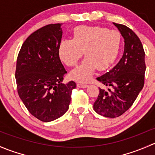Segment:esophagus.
Here are the masks:
<instances>
[{"instance_id":"obj_1","label":"esophagus","mask_w":155,"mask_h":155,"mask_svg":"<svg viewBox=\"0 0 155 155\" xmlns=\"http://www.w3.org/2000/svg\"><path fill=\"white\" fill-rule=\"evenodd\" d=\"M77 85L80 88H87L88 87V85L87 84H84V83H78Z\"/></svg>"}]
</instances>
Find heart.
<instances>
[{"label":"heart","mask_w":155,"mask_h":155,"mask_svg":"<svg viewBox=\"0 0 155 155\" xmlns=\"http://www.w3.org/2000/svg\"><path fill=\"white\" fill-rule=\"evenodd\" d=\"M122 44L120 33L101 27L79 26L74 28L72 39L60 42L59 57L68 66H74L82 57L86 58L70 76L81 82L92 78L97 68L104 70L116 62Z\"/></svg>","instance_id":"1"}]
</instances>
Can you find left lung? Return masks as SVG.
I'll list each match as a JSON object with an SVG mask.
<instances>
[{
	"mask_svg": "<svg viewBox=\"0 0 155 155\" xmlns=\"http://www.w3.org/2000/svg\"><path fill=\"white\" fill-rule=\"evenodd\" d=\"M125 39V49L119 63L97 80L107 89L99 88L94 110L105 117L116 118L132 106L144 86L146 63L143 45L134 32L113 23Z\"/></svg>",
	"mask_w": 155,
	"mask_h": 155,
	"instance_id": "obj_1",
	"label": "left lung"
}]
</instances>
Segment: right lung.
I'll return each mask as SVG.
<instances>
[{
    "mask_svg": "<svg viewBox=\"0 0 155 155\" xmlns=\"http://www.w3.org/2000/svg\"><path fill=\"white\" fill-rule=\"evenodd\" d=\"M61 24L42 27L22 45L17 58L18 93L28 111L42 122L58 119L68 110L74 81L62 84L67 71L58 54Z\"/></svg>",
    "mask_w": 155,
    "mask_h": 155,
    "instance_id": "right-lung-1",
    "label": "right lung"
}]
</instances>
